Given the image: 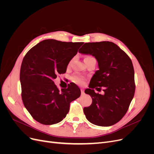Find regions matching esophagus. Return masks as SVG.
I'll list each match as a JSON object with an SVG mask.
<instances>
[{"mask_svg":"<svg viewBox=\"0 0 154 154\" xmlns=\"http://www.w3.org/2000/svg\"><path fill=\"white\" fill-rule=\"evenodd\" d=\"M81 92H82V94H84V90H83V89H81Z\"/></svg>","mask_w":154,"mask_h":154,"instance_id":"34e87169","label":"esophagus"}]
</instances>
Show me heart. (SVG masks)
<instances>
[{"instance_id":"b5f03b06","label":"heart","mask_w":154,"mask_h":154,"mask_svg":"<svg viewBox=\"0 0 154 154\" xmlns=\"http://www.w3.org/2000/svg\"><path fill=\"white\" fill-rule=\"evenodd\" d=\"M92 58V57H86L85 58V59H88V58ZM72 60H71V61L69 62V65L71 64V62H72ZM72 80L74 83H78V84H83V82H84L85 80V78L84 77H83V76H82L79 75V74H76V75L72 76Z\"/></svg>"}]
</instances>
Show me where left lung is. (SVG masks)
<instances>
[{
	"label": "left lung",
	"mask_w": 154,
	"mask_h": 154,
	"mask_svg": "<svg viewBox=\"0 0 154 154\" xmlns=\"http://www.w3.org/2000/svg\"><path fill=\"white\" fill-rule=\"evenodd\" d=\"M79 52L94 56L99 66L89 88L85 91L92 99V104L83 109L86 118L101 127L113 125L127 113L134 96L136 85L132 60L117 45L108 41L85 43ZM101 87L103 95L94 90L100 91Z\"/></svg>",
	"instance_id": "1"
}]
</instances>
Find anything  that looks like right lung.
Returning <instances> with one entry per match:
<instances>
[{"label":"right lung","mask_w":154,"mask_h":154,"mask_svg":"<svg viewBox=\"0 0 154 154\" xmlns=\"http://www.w3.org/2000/svg\"><path fill=\"white\" fill-rule=\"evenodd\" d=\"M83 44L45 40L25 55L20 72L22 99L36 122L45 125L60 122L69 112L71 102L80 96L75 83L59 90L53 80L58 74L66 73Z\"/></svg>","instance_id":"add662e5"}]
</instances>
